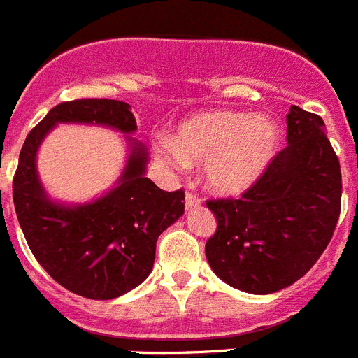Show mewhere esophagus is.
Segmentation results:
<instances>
[{
  "label": "esophagus",
  "instance_id": "34e87169",
  "mask_svg": "<svg viewBox=\"0 0 358 358\" xmlns=\"http://www.w3.org/2000/svg\"><path fill=\"white\" fill-rule=\"evenodd\" d=\"M199 204H201V199H199V197H197V195L190 194V192L186 194V197H185V206H186V210L197 208Z\"/></svg>",
  "mask_w": 358,
  "mask_h": 358
}]
</instances>
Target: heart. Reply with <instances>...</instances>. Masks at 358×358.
Instances as JSON below:
<instances>
[{
	"mask_svg": "<svg viewBox=\"0 0 358 358\" xmlns=\"http://www.w3.org/2000/svg\"><path fill=\"white\" fill-rule=\"evenodd\" d=\"M277 148V127L268 115L208 110L179 124L155 155L170 166H204V181L221 195L250 190L270 166Z\"/></svg>",
	"mask_w": 358,
	"mask_h": 358,
	"instance_id": "obj_1",
	"label": "heart"
}]
</instances>
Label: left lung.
<instances>
[{
	"label": "left lung",
	"instance_id": "left-lung-1",
	"mask_svg": "<svg viewBox=\"0 0 358 358\" xmlns=\"http://www.w3.org/2000/svg\"><path fill=\"white\" fill-rule=\"evenodd\" d=\"M288 146L241 199L208 201L217 230L206 243L213 273L231 288L268 295L292 286L322 255L341 213V164L324 121L293 105Z\"/></svg>",
	"mask_w": 358,
	"mask_h": 358
}]
</instances>
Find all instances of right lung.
I'll return each mask as SVG.
<instances>
[{
  "instance_id": "right-lung-1",
  "label": "right lung",
  "mask_w": 358,
  "mask_h": 358,
  "mask_svg": "<svg viewBox=\"0 0 358 358\" xmlns=\"http://www.w3.org/2000/svg\"><path fill=\"white\" fill-rule=\"evenodd\" d=\"M57 124H92L123 133L127 163L108 192L88 203H61L44 190L37 152ZM130 105L115 99L61 103L27 136L12 195L34 257L69 292L110 301L137 288L154 268L157 237L185 213V192H164L146 177L148 150Z\"/></svg>"
}]
</instances>
